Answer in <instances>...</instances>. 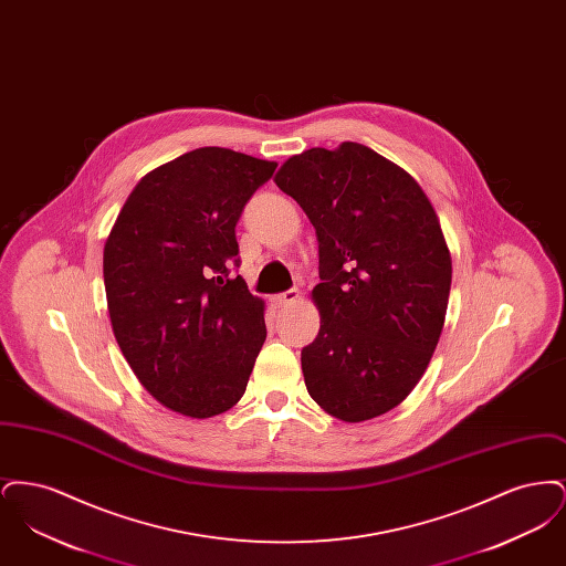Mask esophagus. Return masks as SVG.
<instances>
[{
    "mask_svg": "<svg viewBox=\"0 0 566 566\" xmlns=\"http://www.w3.org/2000/svg\"><path fill=\"white\" fill-rule=\"evenodd\" d=\"M296 298H298V291L296 289H289V291L280 293V295L271 296V305L273 307H286V305L295 303Z\"/></svg>",
    "mask_w": 566,
    "mask_h": 566,
    "instance_id": "34e87169",
    "label": "esophagus"
}]
</instances>
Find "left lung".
<instances>
[{
  "label": "left lung",
  "instance_id": "obj_1",
  "mask_svg": "<svg viewBox=\"0 0 566 566\" xmlns=\"http://www.w3.org/2000/svg\"><path fill=\"white\" fill-rule=\"evenodd\" d=\"M275 185L318 238L307 392L339 420H371L403 401L437 348L452 284L439 218L407 171L356 142L296 155Z\"/></svg>",
  "mask_w": 566,
  "mask_h": 566
}]
</instances>
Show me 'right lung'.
I'll list each match as a JSON object with an SVG mask.
<instances>
[{"label": "right lung", "instance_id": "obj_1", "mask_svg": "<svg viewBox=\"0 0 566 566\" xmlns=\"http://www.w3.org/2000/svg\"><path fill=\"white\" fill-rule=\"evenodd\" d=\"M277 163L206 146L144 176L104 248L114 337L142 386L190 418L242 399L268 337L235 224Z\"/></svg>", "mask_w": 566, "mask_h": 566}]
</instances>
